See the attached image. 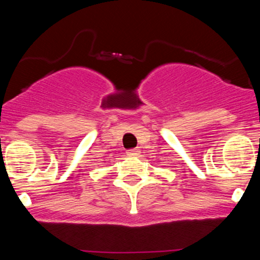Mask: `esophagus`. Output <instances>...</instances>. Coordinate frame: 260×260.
I'll return each instance as SVG.
<instances>
[{
	"instance_id": "obj_1",
	"label": "esophagus",
	"mask_w": 260,
	"mask_h": 260,
	"mask_svg": "<svg viewBox=\"0 0 260 260\" xmlns=\"http://www.w3.org/2000/svg\"><path fill=\"white\" fill-rule=\"evenodd\" d=\"M127 153L128 156H138L139 153H141V151L138 150V148H132V150H127Z\"/></svg>"
}]
</instances>
